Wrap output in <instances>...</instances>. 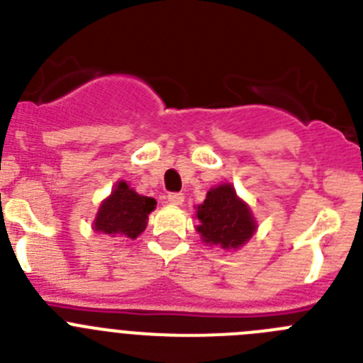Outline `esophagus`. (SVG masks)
<instances>
[{
    "mask_svg": "<svg viewBox=\"0 0 363 363\" xmlns=\"http://www.w3.org/2000/svg\"><path fill=\"white\" fill-rule=\"evenodd\" d=\"M167 201L171 205H174V207H178V205L184 203V194H179V192H169V194H167Z\"/></svg>",
    "mask_w": 363,
    "mask_h": 363,
    "instance_id": "1",
    "label": "esophagus"
}]
</instances>
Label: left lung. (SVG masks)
I'll list each match as a JSON object with an SVG mask.
<instances>
[{
    "label": "left lung",
    "instance_id": "obj_1",
    "mask_svg": "<svg viewBox=\"0 0 363 363\" xmlns=\"http://www.w3.org/2000/svg\"><path fill=\"white\" fill-rule=\"evenodd\" d=\"M196 225L201 242L223 251H238L255 236L258 223L247 201L236 194L233 184L211 187L196 207Z\"/></svg>",
    "mask_w": 363,
    "mask_h": 363
}]
</instances>
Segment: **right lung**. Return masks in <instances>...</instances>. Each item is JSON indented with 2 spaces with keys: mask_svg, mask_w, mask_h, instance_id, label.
<instances>
[{
  "mask_svg": "<svg viewBox=\"0 0 363 363\" xmlns=\"http://www.w3.org/2000/svg\"><path fill=\"white\" fill-rule=\"evenodd\" d=\"M156 209V200L142 196L125 179H118L111 194L99 203L92 229L108 236L134 240L145 230L149 214Z\"/></svg>",
  "mask_w": 363,
  "mask_h": 363,
  "instance_id": "obj_1",
  "label": "right lung"
}]
</instances>
